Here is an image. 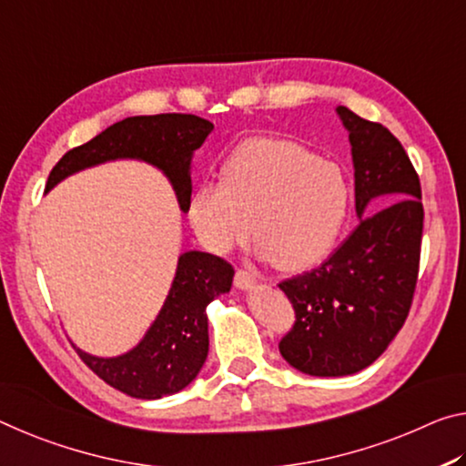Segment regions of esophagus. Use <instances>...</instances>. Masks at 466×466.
Wrapping results in <instances>:
<instances>
[{
    "instance_id": "esophagus-1",
    "label": "esophagus",
    "mask_w": 466,
    "mask_h": 466,
    "mask_svg": "<svg viewBox=\"0 0 466 466\" xmlns=\"http://www.w3.org/2000/svg\"><path fill=\"white\" fill-rule=\"evenodd\" d=\"M256 283V274L251 270H243L239 268L238 272H235V287L239 289H251Z\"/></svg>"
}]
</instances>
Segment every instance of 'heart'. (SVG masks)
Returning a JSON list of instances; mask_svg holds the SVG:
<instances>
[{
    "label": "heart",
    "instance_id": "b5f03b06",
    "mask_svg": "<svg viewBox=\"0 0 466 466\" xmlns=\"http://www.w3.org/2000/svg\"><path fill=\"white\" fill-rule=\"evenodd\" d=\"M353 187L340 165L299 144L248 140L223 165V179L204 181L187 200V218L206 249L227 254L256 241L280 270H308L340 239Z\"/></svg>",
    "mask_w": 466,
    "mask_h": 466
}]
</instances>
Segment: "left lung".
<instances>
[{
	"label": "left lung",
	"instance_id": "8db88e82",
	"mask_svg": "<svg viewBox=\"0 0 466 466\" xmlns=\"http://www.w3.org/2000/svg\"><path fill=\"white\" fill-rule=\"evenodd\" d=\"M349 132L360 225L318 266L279 283L295 324L279 342L289 365L339 378L368 368L405 324L423 235L421 183L390 129L337 106Z\"/></svg>",
	"mask_w": 466,
	"mask_h": 466
}]
</instances>
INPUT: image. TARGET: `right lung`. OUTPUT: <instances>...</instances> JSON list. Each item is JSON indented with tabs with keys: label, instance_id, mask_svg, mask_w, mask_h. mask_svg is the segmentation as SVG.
I'll list each match as a JSON object with an SVG mask.
<instances>
[{
	"label": "right lung",
	"instance_id": "right-lung-1",
	"mask_svg": "<svg viewBox=\"0 0 466 466\" xmlns=\"http://www.w3.org/2000/svg\"><path fill=\"white\" fill-rule=\"evenodd\" d=\"M215 129L208 119L186 113L138 116L117 121L93 140L67 150L53 167L49 192L61 179L116 158H138L169 177L183 212L192 196V157ZM233 266L206 251H186L165 305L144 339L119 357H95L78 350L80 360L106 384L134 399H161L186 388L208 355L206 305L233 283Z\"/></svg>",
	"mask_w": 466,
	"mask_h": 466
}]
</instances>
